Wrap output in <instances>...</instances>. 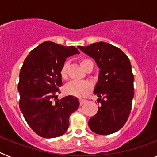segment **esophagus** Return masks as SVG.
<instances>
[{
  "mask_svg": "<svg viewBox=\"0 0 157 157\" xmlns=\"http://www.w3.org/2000/svg\"><path fill=\"white\" fill-rule=\"evenodd\" d=\"M85 102H86L85 100H80V101H79V105H82L83 104L85 103Z\"/></svg>",
  "mask_w": 157,
  "mask_h": 157,
  "instance_id": "34e87169",
  "label": "esophagus"
}]
</instances>
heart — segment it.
I'll use <instances>...</instances> for the list:
<instances>
[{
	"label": "heart",
	"instance_id": "obj_1",
	"mask_svg": "<svg viewBox=\"0 0 157 157\" xmlns=\"http://www.w3.org/2000/svg\"><path fill=\"white\" fill-rule=\"evenodd\" d=\"M92 60L89 58H82L79 63L84 70L87 68L89 64L92 63ZM68 62H64L60 68V75L63 78L67 77ZM92 85L89 82H71L67 83L64 87V92L68 95L74 96L77 98H84L92 90Z\"/></svg>",
	"mask_w": 157,
	"mask_h": 157
}]
</instances>
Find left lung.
<instances>
[{"mask_svg": "<svg viewBox=\"0 0 157 157\" xmlns=\"http://www.w3.org/2000/svg\"><path fill=\"white\" fill-rule=\"evenodd\" d=\"M78 48L94 59L100 68L94 90L100 107L89 120V127L98 134H113L124 126L131 111L134 90L130 59L120 48L106 42Z\"/></svg>", "mask_w": 157, "mask_h": 157, "instance_id": "1", "label": "left lung"}]
</instances>
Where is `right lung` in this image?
Returning a JSON list of instances; mask_svg holds the SVG:
<instances>
[{"label":"right lung","mask_w":157,"mask_h":157,"mask_svg":"<svg viewBox=\"0 0 157 157\" xmlns=\"http://www.w3.org/2000/svg\"><path fill=\"white\" fill-rule=\"evenodd\" d=\"M79 51L45 41L30 51L20 69L19 106L30 128L42 138H57L69 127V118L79 106L78 98H56L62 86L60 68L66 58Z\"/></svg>","instance_id":"1"}]
</instances>
